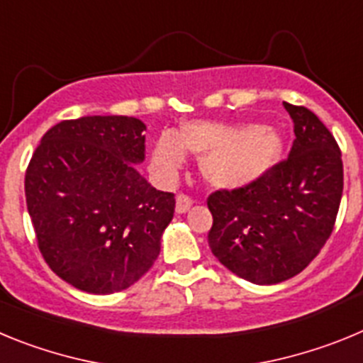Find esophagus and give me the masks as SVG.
Instances as JSON below:
<instances>
[{
    "instance_id": "34e87169",
    "label": "esophagus",
    "mask_w": 363,
    "mask_h": 363,
    "mask_svg": "<svg viewBox=\"0 0 363 363\" xmlns=\"http://www.w3.org/2000/svg\"><path fill=\"white\" fill-rule=\"evenodd\" d=\"M191 207H192V198H189L187 194H178V196H176V213L184 214L187 213Z\"/></svg>"
}]
</instances>
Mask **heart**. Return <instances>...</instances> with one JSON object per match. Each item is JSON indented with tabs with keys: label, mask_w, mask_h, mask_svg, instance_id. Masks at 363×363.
Listing matches in <instances>:
<instances>
[{
	"label": "heart",
	"mask_w": 363,
	"mask_h": 363,
	"mask_svg": "<svg viewBox=\"0 0 363 363\" xmlns=\"http://www.w3.org/2000/svg\"><path fill=\"white\" fill-rule=\"evenodd\" d=\"M284 140L269 125L189 121L176 134L163 133L150 152L154 176L171 184L185 163V150L200 156V172L218 189L255 184L280 158Z\"/></svg>",
	"instance_id": "heart-1"
}]
</instances>
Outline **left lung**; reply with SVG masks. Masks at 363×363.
<instances>
[{
    "mask_svg": "<svg viewBox=\"0 0 363 363\" xmlns=\"http://www.w3.org/2000/svg\"><path fill=\"white\" fill-rule=\"evenodd\" d=\"M284 105L296 136L289 158L255 184L207 200L211 251L236 277L258 285L289 280L313 262L331 236L344 191L333 134L309 108Z\"/></svg>",
    "mask_w": 363,
    "mask_h": 363,
    "instance_id": "obj_1",
    "label": "left lung"
}]
</instances>
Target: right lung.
I'll use <instances>...</instances> for the list:
<instances>
[{
	"label": "right lung",
	"mask_w": 363,
	"mask_h": 363,
	"mask_svg": "<svg viewBox=\"0 0 363 363\" xmlns=\"http://www.w3.org/2000/svg\"><path fill=\"white\" fill-rule=\"evenodd\" d=\"M145 129L129 116L65 120L32 154L25 196L38 247L76 289L123 291L158 258L176 200L136 171L145 160Z\"/></svg>",
	"instance_id": "1"
}]
</instances>
